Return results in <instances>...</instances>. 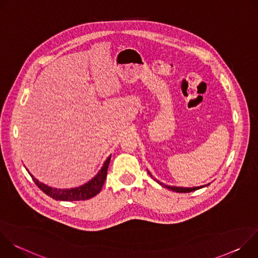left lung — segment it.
<instances>
[{"mask_svg": "<svg viewBox=\"0 0 258 258\" xmlns=\"http://www.w3.org/2000/svg\"><path fill=\"white\" fill-rule=\"evenodd\" d=\"M148 170V169H147ZM148 173L153 177V175L150 173V171L148 170ZM160 186H162V187H164V188H166V189H168V190H171V191H173V192H178V193H189V192H193V191H196V190H199V189H202V188H204V187H206V186H208L209 183H207V185H203V186H200V187H192V188H185V187H174V186H168V185H165V183H163V182H161V181H159L158 179H156V178H154Z\"/></svg>", "mask_w": 258, "mask_h": 258, "instance_id": "left-lung-1", "label": "left lung"}]
</instances>
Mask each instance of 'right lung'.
I'll use <instances>...</instances> for the list:
<instances>
[{"instance_id": "right-lung-1", "label": "right lung", "mask_w": 258, "mask_h": 258, "mask_svg": "<svg viewBox=\"0 0 258 258\" xmlns=\"http://www.w3.org/2000/svg\"><path fill=\"white\" fill-rule=\"evenodd\" d=\"M110 159H111V155L105 160L101 169L92 179H90L88 182L84 183V185L80 187L71 188V189H57V188L49 187L45 185V183L39 181V179H36L28 171V169L26 167L25 168L30 174V176L32 177L35 185L51 198L55 200H60V201H80V200H88L96 196L98 193H100L107 176V170H108Z\"/></svg>"}]
</instances>
